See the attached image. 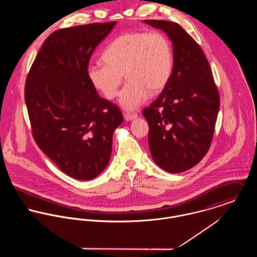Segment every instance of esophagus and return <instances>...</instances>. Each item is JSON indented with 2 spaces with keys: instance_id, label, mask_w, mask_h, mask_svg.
Wrapping results in <instances>:
<instances>
[{
  "instance_id": "obj_1",
  "label": "esophagus",
  "mask_w": 257,
  "mask_h": 257,
  "mask_svg": "<svg viewBox=\"0 0 257 257\" xmlns=\"http://www.w3.org/2000/svg\"><path fill=\"white\" fill-rule=\"evenodd\" d=\"M123 117H124V119L126 120V121H130V120H134V119H136L137 117H138V114H136V113H123Z\"/></svg>"
}]
</instances>
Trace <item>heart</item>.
Listing matches in <instances>:
<instances>
[{"label":"heart","instance_id":"1","mask_svg":"<svg viewBox=\"0 0 257 257\" xmlns=\"http://www.w3.org/2000/svg\"><path fill=\"white\" fill-rule=\"evenodd\" d=\"M106 63L89 64L87 76L106 98L117 95L124 74L126 84L119 93V105L138 109L149 93H160L173 70V49L168 37L160 33H125L116 37L103 53Z\"/></svg>","mask_w":257,"mask_h":257}]
</instances>
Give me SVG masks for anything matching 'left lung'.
<instances>
[{
    "instance_id": "left-lung-1",
    "label": "left lung",
    "mask_w": 257,
    "mask_h": 257,
    "mask_svg": "<svg viewBox=\"0 0 257 257\" xmlns=\"http://www.w3.org/2000/svg\"><path fill=\"white\" fill-rule=\"evenodd\" d=\"M164 32L173 46V70L159 97L143 111L149 126L153 161L170 173L197 165L209 150L220 109V97L209 62L176 23L144 21Z\"/></svg>"
}]
</instances>
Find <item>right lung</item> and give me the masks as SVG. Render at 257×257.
I'll return each mask as SVG.
<instances>
[{
    "label": "right lung",
    "instance_id": "add662e5",
    "mask_svg": "<svg viewBox=\"0 0 257 257\" xmlns=\"http://www.w3.org/2000/svg\"><path fill=\"white\" fill-rule=\"evenodd\" d=\"M116 22L56 31L44 41L28 75L25 99L38 147L77 180H92L108 166L112 135L123 121L87 76L96 47Z\"/></svg>",
    "mask_w": 257,
    "mask_h": 257
}]
</instances>
